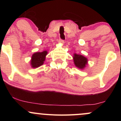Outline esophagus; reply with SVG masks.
Masks as SVG:
<instances>
[{
    "mask_svg": "<svg viewBox=\"0 0 121 121\" xmlns=\"http://www.w3.org/2000/svg\"><path fill=\"white\" fill-rule=\"evenodd\" d=\"M59 42L60 43H61V44H64V40L61 39H60L59 40Z\"/></svg>",
    "mask_w": 121,
    "mask_h": 121,
    "instance_id": "34e87169",
    "label": "esophagus"
}]
</instances>
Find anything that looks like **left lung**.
Segmentation results:
<instances>
[{"label": "left lung", "instance_id": "8db88e82", "mask_svg": "<svg viewBox=\"0 0 121 121\" xmlns=\"http://www.w3.org/2000/svg\"><path fill=\"white\" fill-rule=\"evenodd\" d=\"M73 59H74L73 60H74L75 65L80 69L84 68L86 65L87 64V59L82 55L74 54V56H73Z\"/></svg>", "mask_w": 121, "mask_h": 121}]
</instances>
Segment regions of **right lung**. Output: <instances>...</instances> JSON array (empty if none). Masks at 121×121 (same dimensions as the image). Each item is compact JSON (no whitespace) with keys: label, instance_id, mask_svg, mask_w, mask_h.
<instances>
[{"label":"right lung","instance_id":"1","mask_svg":"<svg viewBox=\"0 0 121 121\" xmlns=\"http://www.w3.org/2000/svg\"><path fill=\"white\" fill-rule=\"evenodd\" d=\"M47 55V51H43L42 52H37L34 53L32 56V59L30 61L32 67L35 68L42 65L45 61V56Z\"/></svg>","mask_w":121,"mask_h":121}]
</instances>
